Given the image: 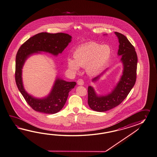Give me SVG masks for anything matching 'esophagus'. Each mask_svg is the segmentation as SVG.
<instances>
[{"instance_id": "esophagus-1", "label": "esophagus", "mask_w": 157, "mask_h": 157, "mask_svg": "<svg viewBox=\"0 0 157 157\" xmlns=\"http://www.w3.org/2000/svg\"><path fill=\"white\" fill-rule=\"evenodd\" d=\"M84 84V81H83V80H82V79H79V80H78V81H77V84L78 85H83Z\"/></svg>"}]
</instances>
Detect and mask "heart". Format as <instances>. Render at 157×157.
<instances>
[{
	"instance_id": "obj_1",
	"label": "heart",
	"mask_w": 157,
	"mask_h": 157,
	"mask_svg": "<svg viewBox=\"0 0 157 157\" xmlns=\"http://www.w3.org/2000/svg\"><path fill=\"white\" fill-rule=\"evenodd\" d=\"M111 55L112 50L109 45L90 42L76 48L73 53L74 60L68 59L67 65L74 72L78 71L79 67H86V72L94 75L102 71Z\"/></svg>"
}]
</instances>
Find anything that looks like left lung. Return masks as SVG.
I'll list each match as a JSON object with an SVG mask.
<instances>
[{
	"instance_id": "left-lung-1",
	"label": "left lung",
	"mask_w": 157,
	"mask_h": 157,
	"mask_svg": "<svg viewBox=\"0 0 157 157\" xmlns=\"http://www.w3.org/2000/svg\"><path fill=\"white\" fill-rule=\"evenodd\" d=\"M115 34L119 42L117 55L121 56L123 73L117 85L107 94L98 95L93 87L88 86V105L91 109L98 112H105L119 105L127 97L136 80L137 56L135 48L123 34L118 32ZM103 73L95 77L92 81L98 80Z\"/></svg>"
}]
</instances>
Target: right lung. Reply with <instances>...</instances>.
I'll return each mask as SVG.
<instances>
[{
  "label": "right lung",
  "mask_w": 157,
  "mask_h": 157,
  "mask_svg": "<svg viewBox=\"0 0 157 157\" xmlns=\"http://www.w3.org/2000/svg\"><path fill=\"white\" fill-rule=\"evenodd\" d=\"M72 40V36L66 33H38L22 44L16 56L15 80L19 91L26 102L34 110L43 113H57L66 103L69 91L76 85L56 77L50 93L43 98H37L29 94L23 86L22 69L30 56L40 52L57 56L61 54Z\"/></svg>",
  "instance_id": "add662e5"
}]
</instances>
